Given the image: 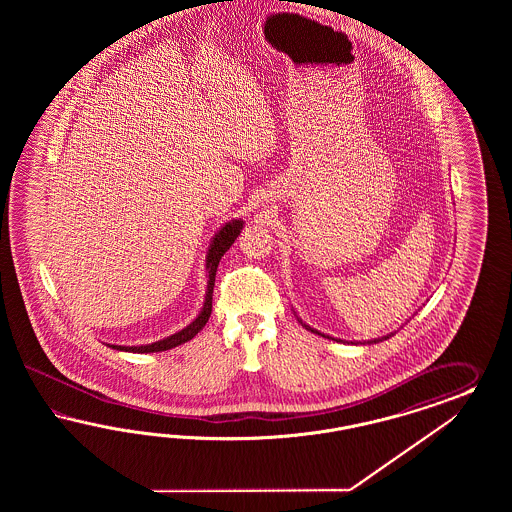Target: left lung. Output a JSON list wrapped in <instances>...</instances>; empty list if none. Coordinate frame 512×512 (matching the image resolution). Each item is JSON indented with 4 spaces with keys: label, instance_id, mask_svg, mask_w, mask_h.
Here are the masks:
<instances>
[{
    "label": "left lung",
    "instance_id": "left-lung-1",
    "mask_svg": "<svg viewBox=\"0 0 512 512\" xmlns=\"http://www.w3.org/2000/svg\"><path fill=\"white\" fill-rule=\"evenodd\" d=\"M295 315H296V313H295ZM296 319H298V323H300V325L304 326V328H306V330H310V332H313V334H319V336H323V338H328V340L341 341V343H349V341L338 340V338H332V336H328V334H323V332H319V330H315V328H311V326L306 325V323H304V321H302V319H300V317H298V315H296ZM390 336H394V332H390V334H387V336H383V338H373V340H368V341H351V343H360V345H362V343H379V341L388 340V338H390Z\"/></svg>",
    "mask_w": 512,
    "mask_h": 512
}]
</instances>
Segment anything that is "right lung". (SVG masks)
Returning a JSON list of instances; mask_svg holds the SVG:
<instances>
[{"instance_id":"1","label":"right lung","mask_w":512,"mask_h":512,"mask_svg":"<svg viewBox=\"0 0 512 512\" xmlns=\"http://www.w3.org/2000/svg\"><path fill=\"white\" fill-rule=\"evenodd\" d=\"M244 225H246L244 219H231V221L223 223L217 229V233L212 236L210 248L206 251V261H204L206 263V278H208V281H206V295H204V302H202L199 315L186 328L174 332L163 340L146 343V345H114V343H109V347L116 349V351H124V353H159V351H169L172 347H178L186 341L193 340L204 328V325L208 323V317L212 313V293H214V283H216L217 264L221 261V257L225 255V251L233 246L238 234L242 233Z\"/></svg>"}]
</instances>
